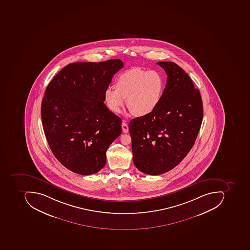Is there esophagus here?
Returning <instances> with one entry per match:
<instances>
[{
    "label": "esophagus",
    "instance_id": "34e87169",
    "mask_svg": "<svg viewBox=\"0 0 250 250\" xmlns=\"http://www.w3.org/2000/svg\"><path fill=\"white\" fill-rule=\"evenodd\" d=\"M122 128H123V131L124 133L128 132V126H127V123L123 121V123H122Z\"/></svg>",
    "mask_w": 250,
    "mask_h": 250
}]
</instances>
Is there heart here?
<instances>
[{
	"label": "heart",
	"mask_w": 250,
	"mask_h": 250,
	"mask_svg": "<svg viewBox=\"0 0 250 250\" xmlns=\"http://www.w3.org/2000/svg\"><path fill=\"white\" fill-rule=\"evenodd\" d=\"M165 80L155 70L133 68L123 72L116 78L114 87L104 92L106 106L115 113L121 111L127 99V106L132 115L144 117L155 111L162 101Z\"/></svg>",
	"instance_id": "obj_1"
}]
</instances>
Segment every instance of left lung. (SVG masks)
Instances as JSON below:
<instances>
[{"mask_svg":"<svg viewBox=\"0 0 250 250\" xmlns=\"http://www.w3.org/2000/svg\"><path fill=\"white\" fill-rule=\"evenodd\" d=\"M157 64L167 75L162 101L153 113L129 124L133 162L148 175L166 173L183 161L194 146L204 114L199 90L184 70L174 62Z\"/></svg>","mask_w":250,"mask_h":250,"instance_id":"8db88e82","label":"left lung"}]
</instances>
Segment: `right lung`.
<instances>
[{
	"label": "right lung",
	"instance_id": "obj_1",
	"mask_svg": "<svg viewBox=\"0 0 250 250\" xmlns=\"http://www.w3.org/2000/svg\"><path fill=\"white\" fill-rule=\"evenodd\" d=\"M123 61L75 62L52 79L41 104L42 127L58 161L80 175L100 171L108 147L122 133V119L106 107L105 90Z\"/></svg>",
	"mask_w": 250,
	"mask_h": 250
}]
</instances>
